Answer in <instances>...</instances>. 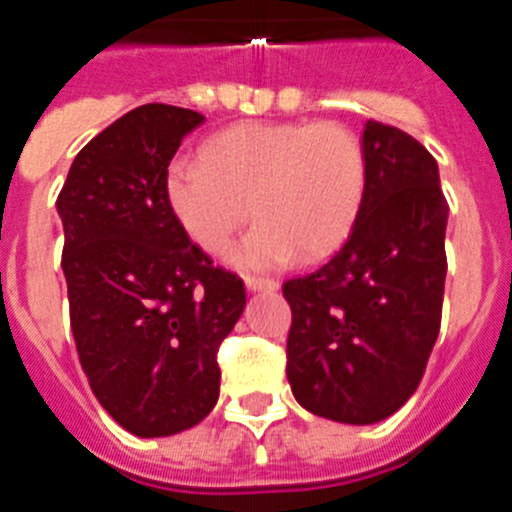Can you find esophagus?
<instances>
[{"instance_id":"1","label":"esophagus","mask_w":512,"mask_h":512,"mask_svg":"<svg viewBox=\"0 0 512 512\" xmlns=\"http://www.w3.org/2000/svg\"><path fill=\"white\" fill-rule=\"evenodd\" d=\"M246 287L251 289V292H277L279 282L264 277H246Z\"/></svg>"}]
</instances>
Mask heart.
Instances as JSON below:
<instances>
[{
    "label": "heart",
    "instance_id": "b5f03b06",
    "mask_svg": "<svg viewBox=\"0 0 512 512\" xmlns=\"http://www.w3.org/2000/svg\"><path fill=\"white\" fill-rule=\"evenodd\" d=\"M361 143L338 122H241L212 135L202 161H174L164 192L176 223L202 251L223 253L251 215L261 223L235 248L246 269L318 261L343 246L364 200Z\"/></svg>",
    "mask_w": 512,
    "mask_h": 512
}]
</instances>
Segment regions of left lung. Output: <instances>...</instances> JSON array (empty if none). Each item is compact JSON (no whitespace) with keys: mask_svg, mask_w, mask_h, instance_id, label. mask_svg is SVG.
I'll use <instances>...</instances> for the list:
<instances>
[{"mask_svg":"<svg viewBox=\"0 0 512 512\" xmlns=\"http://www.w3.org/2000/svg\"><path fill=\"white\" fill-rule=\"evenodd\" d=\"M364 200L341 251L284 282L287 379L302 408L369 425L410 400L441 328L446 220L438 164L413 135L369 120Z\"/></svg>","mask_w":512,"mask_h":512,"instance_id":"1","label":"left lung"}]
</instances>
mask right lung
I'll return each instance as SVG.
<instances>
[{"label":"right lung","instance_id":"add662e5","mask_svg":"<svg viewBox=\"0 0 512 512\" xmlns=\"http://www.w3.org/2000/svg\"><path fill=\"white\" fill-rule=\"evenodd\" d=\"M205 117L143 104L81 148L58 194L71 330L89 387L140 438L182 433L220 395L217 348L246 307L166 202L182 138Z\"/></svg>","mask_w":512,"mask_h":512}]
</instances>
